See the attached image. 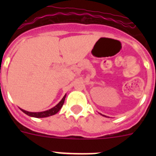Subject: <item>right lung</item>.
<instances>
[{
	"label": "right lung",
	"mask_w": 156,
	"mask_h": 156,
	"mask_svg": "<svg viewBox=\"0 0 156 156\" xmlns=\"http://www.w3.org/2000/svg\"><path fill=\"white\" fill-rule=\"evenodd\" d=\"M66 95H65L64 97H63V98L61 100V101H60L57 105H55L54 108H51V109L47 110V111L41 112H30L25 111V110L22 109V108H20V109H21L24 113L27 114V115H30V116H32V117H35V118H44V117L50 116V115H55V114H56L59 110L61 109L63 104H64L65 99H66Z\"/></svg>",
	"instance_id": "1"
}]
</instances>
